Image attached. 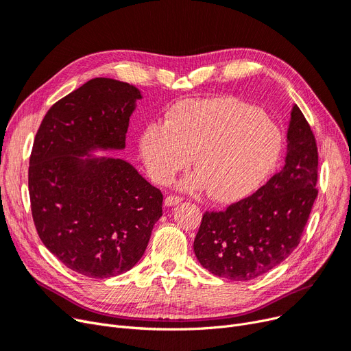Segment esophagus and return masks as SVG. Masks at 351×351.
<instances>
[{"mask_svg":"<svg viewBox=\"0 0 351 351\" xmlns=\"http://www.w3.org/2000/svg\"><path fill=\"white\" fill-rule=\"evenodd\" d=\"M182 202V197H178V195H167L165 199H164V204L167 207H173V206H177L178 203Z\"/></svg>","mask_w":351,"mask_h":351,"instance_id":"1","label":"esophagus"}]
</instances>
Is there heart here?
<instances>
[{"mask_svg":"<svg viewBox=\"0 0 351 351\" xmlns=\"http://www.w3.org/2000/svg\"><path fill=\"white\" fill-rule=\"evenodd\" d=\"M282 145L278 125L261 108L236 98L186 99L140 137L144 165L156 182H170L194 156L197 171L180 187L210 190L221 203L254 193L276 169Z\"/></svg>","mask_w":351,"mask_h":351,"instance_id":"heart-1","label":"heart"}]
</instances>
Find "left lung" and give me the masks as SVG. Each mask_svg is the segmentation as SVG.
Returning a JSON list of instances; mask_svg holds the SVG:
<instances>
[{
  "label": "left lung",
  "mask_w": 351,
  "mask_h": 351,
  "mask_svg": "<svg viewBox=\"0 0 351 351\" xmlns=\"http://www.w3.org/2000/svg\"><path fill=\"white\" fill-rule=\"evenodd\" d=\"M317 170L314 134L294 106L285 167L226 211L204 213L194 240L199 264L214 276L247 281L285 261L298 245L317 198Z\"/></svg>",
  "instance_id": "8db88e82"
}]
</instances>
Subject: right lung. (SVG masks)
Segmentation results:
<instances>
[{"mask_svg": "<svg viewBox=\"0 0 351 351\" xmlns=\"http://www.w3.org/2000/svg\"><path fill=\"white\" fill-rule=\"evenodd\" d=\"M138 88L93 78L45 114L32 145L28 190L44 245L70 270L91 278L123 274L143 257L162 215V194L121 158ZM87 156V159H82Z\"/></svg>", "mask_w": 351, "mask_h": 351, "instance_id": "1", "label": "right lung"}]
</instances>
